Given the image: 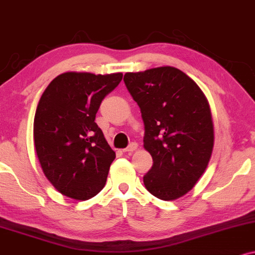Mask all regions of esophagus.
<instances>
[{
	"instance_id": "1",
	"label": "esophagus",
	"mask_w": 255,
	"mask_h": 255,
	"mask_svg": "<svg viewBox=\"0 0 255 255\" xmlns=\"http://www.w3.org/2000/svg\"><path fill=\"white\" fill-rule=\"evenodd\" d=\"M136 146H137V145H136L135 142H131L129 146H128V147H126V148L122 149V151H124L125 153H130V152H133L134 149L136 148Z\"/></svg>"
}]
</instances>
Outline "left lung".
Masks as SVG:
<instances>
[{
	"label": "left lung",
	"instance_id": "left-lung-1",
	"mask_svg": "<svg viewBox=\"0 0 255 255\" xmlns=\"http://www.w3.org/2000/svg\"><path fill=\"white\" fill-rule=\"evenodd\" d=\"M145 125L143 147L152 155L143 176L146 189L162 201L190 191L203 174L214 147V126L204 94L172 66L124 77Z\"/></svg>",
	"mask_w": 255,
	"mask_h": 255
}]
</instances>
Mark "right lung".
<instances>
[{"label":"right lung","instance_id":"obj_1","mask_svg":"<svg viewBox=\"0 0 255 255\" xmlns=\"http://www.w3.org/2000/svg\"><path fill=\"white\" fill-rule=\"evenodd\" d=\"M122 73L65 72L40 98L34 118V145L46 178L60 194L89 199L104 188L115 152L95 118Z\"/></svg>","mask_w":255,"mask_h":255}]
</instances>
